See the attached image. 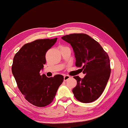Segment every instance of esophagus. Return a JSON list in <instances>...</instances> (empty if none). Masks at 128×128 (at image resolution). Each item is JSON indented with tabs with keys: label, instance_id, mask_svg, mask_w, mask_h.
Instances as JSON below:
<instances>
[{
	"label": "esophagus",
	"instance_id": "esophagus-1",
	"mask_svg": "<svg viewBox=\"0 0 128 128\" xmlns=\"http://www.w3.org/2000/svg\"><path fill=\"white\" fill-rule=\"evenodd\" d=\"M70 77L69 76V75H65L64 77V81H66V80H68Z\"/></svg>",
	"mask_w": 128,
	"mask_h": 128
}]
</instances>
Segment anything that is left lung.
<instances>
[{"label":"left lung","mask_w":128,"mask_h":128,"mask_svg":"<svg viewBox=\"0 0 128 128\" xmlns=\"http://www.w3.org/2000/svg\"><path fill=\"white\" fill-rule=\"evenodd\" d=\"M70 43L76 59V66L81 68L85 76L81 79L74 76L77 85L72 92L78 100L91 103L100 97L111 74L110 58L99 43L84 33L70 34L62 36Z\"/></svg>","instance_id":"8db88e82"}]
</instances>
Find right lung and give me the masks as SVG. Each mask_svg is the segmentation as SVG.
I'll return each mask as SVG.
<instances>
[{
	"label": "right lung",
	"mask_w": 128,
	"mask_h": 128,
	"mask_svg": "<svg viewBox=\"0 0 128 128\" xmlns=\"http://www.w3.org/2000/svg\"><path fill=\"white\" fill-rule=\"evenodd\" d=\"M57 38L41 39L24 45L14 55L12 74L17 86L26 100L36 107L50 104L64 80L63 76L47 77L40 70L46 64V54Z\"/></svg>",
	"instance_id": "obj_1"
}]
</instances>
